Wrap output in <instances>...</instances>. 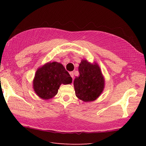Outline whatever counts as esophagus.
<instances>
[{"mask_svg": "<svg viewBox=\"0 0 146 146\" xmlns=\"http://www.w3.org/2000/svg\"><path fill=\"white\" fill-rule=\"evenodd\" d=\"M69 74L70 75V76H71V77L74 79V72H70Z\"/></svg>", "mask_w": 146, "mask_h": 146, "instance_id": "esophagus-1", "label": "esophagus"}]
</instances>
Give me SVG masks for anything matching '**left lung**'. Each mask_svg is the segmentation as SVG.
I'll use <instances>...</instances> for the list:
<instances>
[{
	"label": "left lung",
	"instance_id": "1",
	"mask_svg": "<svg viewBox=\"0 0 146 146\" xmlns=\"http://www.w3.org/2000/svg\"><path fill=\"white\" fill-rule=\"evenodd\" d=\"M80 76L76 77L74 86L77 98L85 102L98 99L105 88V78L99 64L82 60L78 66Z\"/></svg>",
	"mask_w": 146,
	"mask_h": 146
}]
</instances>
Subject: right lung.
Masks as SVG:
<instances>
[{
    "label": "right lung",
    "mask_w": 146,
    "mask_h": 146,
    "mask_svg": "<svg viewBox=\"0 0 146 146\" xmlns=\"http://www.w3.org/2000/svg\"><path fill=\"white\" fill-rule=\"evenodd\" d=\"M72 79L62 64L53 61L39 67L33 80L34 91L39 98L44 100L55 97L61 84L72 83Z\"/></svg>",
    "instance_id": "1"
}]
</instances>
